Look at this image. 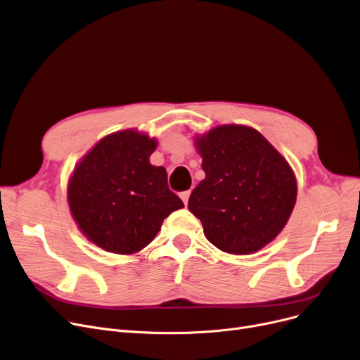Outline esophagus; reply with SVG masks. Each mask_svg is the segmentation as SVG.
<instances>
[{"mask_svg":"<svg viewBox=\"0 0 360 360\" xmlns=\"http://www.w3.org/2000/svg\"><path fill=\"white\" fill-rule=\"evenodd\" d=\"M189 196H191V191H186V192L180 193V198H181L184 205H187V202H189Z\"/></svg>","mask_w":360,"mask_h":360,"instance_id":"obj_1","label":"esophagus"}]
</instances>
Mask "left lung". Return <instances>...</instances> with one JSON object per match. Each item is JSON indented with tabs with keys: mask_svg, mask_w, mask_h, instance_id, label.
<instances>
[{
	"mask_svg": "<svg viewBox=\"0 0 360 360\" xmlns=\"http://www.w3.org/2000/svg\"><path fill=\"white\" fill-rule=\"evenodd\" d=\"M205 179L189 211L218 249L249 255L284 229L296 203L297 183L288 162L264 136L246 126H219L196 138Z\"/></svg>",
	"mask_w": 360,
	"mask_h": 360,
	"instance_id": "left-lung-1",
	"label": "left lung"
}]
</instances>
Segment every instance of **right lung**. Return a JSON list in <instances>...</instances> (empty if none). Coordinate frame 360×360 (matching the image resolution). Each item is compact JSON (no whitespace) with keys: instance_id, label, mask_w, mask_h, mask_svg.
Segmentation results:
<instances>
[{"instance_id":"1","label":"right lung","mask_w":360,"mask_h":360,"mask_svg":"<svg viewBox=\"0 0 360 360\" xmlns=\"http://www.w3.org/2000/svg\"><path fill=\"white\" fill-rule=\"evenodd\" d=\"M155 148V139L134 130L108 134L68 181L67 199L79 229L107 252H139L153 240L162 221L184 207L169 191L165 168L149 162Z\"/></svg>"}]
</instances>
